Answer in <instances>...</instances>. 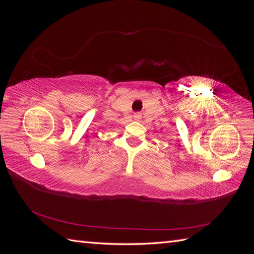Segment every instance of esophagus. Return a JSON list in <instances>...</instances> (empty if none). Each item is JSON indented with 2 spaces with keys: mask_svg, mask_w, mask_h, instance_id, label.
I'll return each mask as SVG.
<instances>
[{
  "mask_svg": "<svg viewBox=\"0 0 254 254\" xmlns=\"http://www.w3.org/2000/svg\"><path fill=\"white\" fill-rule=\"evenodd\" d=\"M133 118H134L135 120H140V119H141V114H140V113H135V114L133 115Z\"/></svg>",
  "mask_w": 254,
  "mask_h": 254,
  "instance_id": "1",
  "label": "esophagus"
}]
</instances>
